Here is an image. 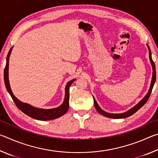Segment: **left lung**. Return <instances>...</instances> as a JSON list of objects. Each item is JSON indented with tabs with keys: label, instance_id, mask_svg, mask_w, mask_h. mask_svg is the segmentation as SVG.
Masks as SVG:
<instances>
[{
	"label": "left lung",
	"instance_id": "obj_1",
	"mask_svg": "<svg viewBox=\"0 0 158 158\" xmlns=\"http://www.w3.org/2000/svg\"><path fill=\"white\" fill-rule=\"evenodd\" d=\"M147 47H148V52H149V58H150V61H151V63L152 65V68H153V77H152V80H151V86H150V89L148 92L147 93V94L146 95L145 97H144L142 100H141L139 102L137 105H136L134 107H132V109H130V110L127 111L126 112H124V113H122V114H110V113H107V112H106L105 111H103L102 109L100 106H99L98 104L97 103V102H96L95 99L93 97V100H94V105H95V107L96 109V110H97L99 113L100 114L103 115V116H105L106 117H108V118H127L130 116H132V114H134L135 113V112H137L139 109L141 107H142V106L145 105L146 103V102L148 101V98L150 97V95L151 94V92H152V89H153V85L155 84V82H156V66H155V63L153 62V59H152V57H151V49H150V47H148V45L147 44Z\"/></svg>",
	"mask_w": 158,
	"mask_h": 158
}]
</instances>
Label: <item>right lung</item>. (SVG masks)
<instances>
[{
    "label": "right lung",
    "instance_id": "1",
    "mask_svg": "<svg viewBox=\"0 0 158 158\" xmlns=\"http://www.w3.org/2000/svg\"><path fill=\"white\" fill-rule=\"evenodd\" d=\"M12 47L10 49L8 54L6 58V65L4 69V81L5 84V87H6L7 92L10 93L11 95L13 101L15 103L16 106L20 109V110L23 112L27 116L33 118L34 119L39 120V121H49V120L56 119L57 118H59L62 116L63 115L65 114L68 110L69 108V86L72 85V84L74 82L75 79H73L71 81L68 82L65 86V98H64V101L62 105L56 108L50 109H39L35 106H31V105H28L27 103H24L19 100L18 99L15 97L13 94V93L11 90L10 85L9 82V78H8V69H9V59L10 53L12 52Z\"/></svg>",
    "mask_w": 158,
    "mask_h": 158
}]
</instances>
